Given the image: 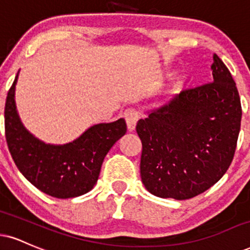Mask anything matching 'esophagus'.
<instances>
[{
	"label": "esophagus",
	"mask_w": 250,
	"mask_h": 250,
	"mask_svg": "<svg viewBox=\"0 0 250 250\" xmlns=\"http://www.w3.org/2000/svg\"><path fill=\"white\" fill-rule=\"evenodd\" d=\"M123 116H125V122H127L128 130L133 131L135 127H136L138 119H140V113H138V110L135 109V108H128V109H125V112L123 113Z\"/></svg>",
	"instance_id": "esophagus-1"
}]
</instances>
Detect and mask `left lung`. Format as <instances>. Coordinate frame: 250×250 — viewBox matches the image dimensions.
<instances>
[{"label": "left lung", "instance_id": "1", "mask_svg": "<svg viewBox=\"0 0 250 250\" xmlns=\"http://www.w3.org/2000/svg\"><path fill=\"white\" fill-rule=\"evenodd\" d=\"M213 59L212 83L185 89L137 122L141 178L157 197L185 200L203 193L233 161L241 101L227 66Z\"/></svg>", "mask_w": 250, "mask_h": 250}]
</instances>
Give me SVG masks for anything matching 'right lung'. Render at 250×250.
<instances>
[{
  "mask_svg": "<svg viewBox=\"0 0 250 250\" xmlns=\"http://www.w3.org/2000/svg\"><path fill=\"white\" fill-rule=\"evenodd\" d=\"M8 92L4 108L5 138L15 164L38 190L66 199L91 191L100 174L104 156L127 131L123 119L93 125L74 142L50 146L23 127L15 106V86Z\"/></svg>",
  "mask_w": 250,
  "mask_h": 250,
  "instance_id": "1",
  "label": "right lung"
}]
</instances>
